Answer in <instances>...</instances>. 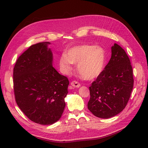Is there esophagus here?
<instances>
[{"label": "esophagus", "mask_w": 148, "mask_h": 148, "mask_svg": "<svg viewBox=\"0 0 148 148\" xmlns=\"http://www.w3.org/2000/svg\"><path fill=\"white\" fill-rule=\"evenodd\" d=\"M71 86H72L74 88H79V87L81 86L80 83H78L77 81H72V82L71 83Z\"/></svg>", "instance_id": "34e87169"}]
</instances>
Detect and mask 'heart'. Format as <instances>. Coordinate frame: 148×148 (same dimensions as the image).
<instances>
[{"label": "heart", "instance_id": "1", "mask_svg": "<svg viewBox=\"0 0 148 148\" xmlns=\"http://www.w3.org/2000/svg\"><path fill=\"white\" fill-rule=\"evenodd\" d=\"M106 62L104 50L100 46L83 45L72 47L63 53L59 65L63 74L68 75L73 70V64H77V71L84 79L92 80L103 70Z\"/></svg>", "mask_w": 148, "mask_h": 148}]
</instances>
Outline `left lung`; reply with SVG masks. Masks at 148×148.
Here are the masks:
<instances>
[{
  "label": "left lung",
  "instance_id": "8db88e82",
  "mask_svg": "<svg viewBox=\"0 0 148 148\" xmlns=\"http://www.w3.org/2000/svg\"><path fill=\"white\" fill-rule=\"evenodd\" d=\"M111 58L104 70L90 86L88 108L100 118H109L126 107L134 86L133 71L125 50L117 44L111 47Z\"/></svg>",
  "mask_w": 148,
  "mask_h": 148
}]
</instances>
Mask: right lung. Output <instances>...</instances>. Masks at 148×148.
<instances>
[{
    "label": "right lung",
    "mask_w": 148,
    "mask_h": 148,
    "mask_svg": "<svg viewBox=\"0 0 148 148\" xmlns=\"http://www.w3.org/2000/svg\"><path fill=\"white\" fill-rule=\"evenodd\" d=\"M49 42L30 46L19 56L13 69L17 105L31 121L51 125L59 120L65 106L69 81L53 67Z\"/></svg>",
    "instance_id": "right-lung-1"
}]
</instances>
